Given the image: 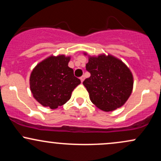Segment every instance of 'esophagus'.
<instances>
[{
    "label": "esophagus",
    "instance_id": "34e87169",
    "mask_svg": "<svg viewBox=\"0 0 161 161\" xmlns=\"http://www.w3.org/2000/svg\"><path fill=\"white\" fill-rule=\"evenodd\" d=\"M80 80H81V82H83V81L85 80V76H84V75H82V76L80 77Z\"/></svg>",
    "mask_w": 161,
    "mask_h": 161
}]
</instances>
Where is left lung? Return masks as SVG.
<instances>
[{"mask_svg":"<svg viewBox=\"0 0 161 161\" xmlns=\"http://www.w3.org/2000/svg\"><path fill=\"white\" fill-rule=\"evenodd\" d=\"M88 55L86 69L91 73L83 85L90 100L105 112L115 110L125 104L133 89V75L129 68L117 57L101 53Z\"/></svg>","mask_w":161,"mask_h":161,"instance_id":"8db88e82","label":"left lung"}]
</instances>
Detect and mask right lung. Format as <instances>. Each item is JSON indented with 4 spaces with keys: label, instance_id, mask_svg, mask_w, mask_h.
<instances>
[{
    "label": "right lung",
    "instance_id": "1",
    "mask_svg": "<svg viewBox=\"0 0 161 161\" xmlns=\"http://www.w3.org/2000/svg\"><path fill=\"white\" fill-rule=\"evenodd\" d=\"M71 56L51 55L38 63L29 77L34 98L45 108L56 109L71 97L74 88L81 83L68 66Z\"/></svg>",
    "mask_w": 161,
    "mask_h": 161
}]
</instances>
